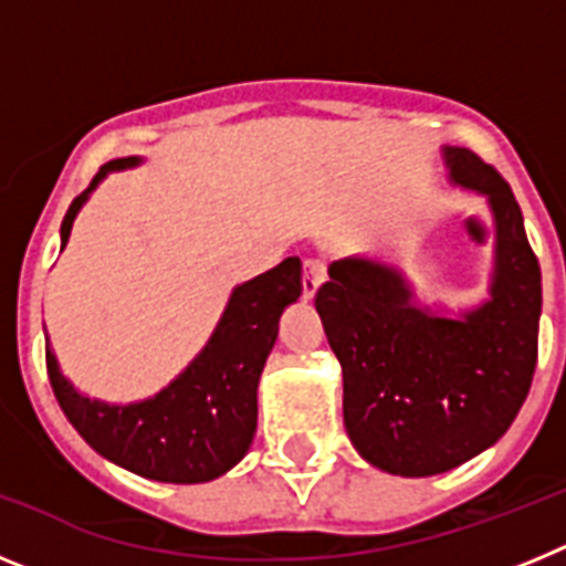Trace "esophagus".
<instances>
[{
	"instance_id": "34e87169",
	"label": "esophagus",
	"mask_w": 566,
	"mask_h": 566,
	"mask_svg": "<svg viewBox=\"0 0 566 566\" xmlns=\"http://www.w3.org/2000/svg\"><path fill=\"white\" fill-rule=\"evenodd\" d=\"M303 269H306V274H303V297L312 300L314 294H317L319 283L326 280V266H323L319 260L306 258L303 260Z\"/></svg>"
}]
</instances>
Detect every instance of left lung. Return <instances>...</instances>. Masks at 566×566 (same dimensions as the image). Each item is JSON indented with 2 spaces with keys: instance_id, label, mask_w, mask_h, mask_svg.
<instances>
[{
  "instance_id": "obj_1",
  "label": "left lung",
  "mask_w": 566,
  "mask_h": 566,
  "mask_svg": "<svg viewBox=\"0 0 566 566\" xmlns=\"http://www.w3.org/2000/svg\"><path fill=\"white\" fill-rule=\"evenodd\" d=\"M448 181L493 214L488 300L424 306L402 269L343 258L314 297L343 368V419L359 457L394 476H437L488 451L524 405L538 357L542 269L502 175L442 147Z\"/></svg>"
}]
</instances>
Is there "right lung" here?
I'll return each mask as SVG.
<instances>
[{
    "instance_id": "right-lung-1",
    "label": "right lung",
    "mask_w": 566,
    "mask_h": 566,
    "mask_svg": "<svg viewBox=\"0 0 566 566\" xmlns=\"http://www.w3.org/2000/svg\"><path fill=\"white\" fill-rule=\"evenodd\" d=\"M144 158L104 164L62 221V249L73 221L109 172ZM303 292V263L280 266L232 289L212 337L167 388L142 402L109 405L73 388L48 348V377L70 424L104 459L135 476L169 484H201L223 476L252 448L258 431V382L277 339L280 314Z\"/></svg>"
}]
</instances>
